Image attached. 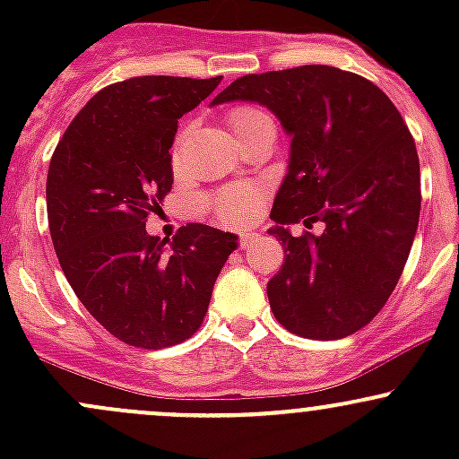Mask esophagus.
<instances>
[{
	"label": "esophagus",
	"mask_w": 459,
	"mask_h": 459,
	"mask_svg": "<svg viewBox=\"0 0 459 459\" xmlns=\"http://www.w3.org/2000/svg\"><path fill=\"white\" fill-rule=\"evenodd\" d=\"M255 239H257V233H244V235H239V247L248 248L253 242H255Z\"/></svg>",
	"instance_id": "34e87169"
}]
</instances>
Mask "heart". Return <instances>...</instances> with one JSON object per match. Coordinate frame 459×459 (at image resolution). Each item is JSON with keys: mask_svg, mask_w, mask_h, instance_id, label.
<instances>
[{"mask_svg": "<svg viewBox=\"0 0 459 459\" xmlns=\"http://www.w3.org/2000/svg\"><path fill=\"white\" fill-rule=\"evenodd\" d=\"M229 124L238 137L247 135L253 128L264 126V124H273V119L264 113L262 108L255 106H238L229 113ZM259 202H262V193L255 186H235L229 191L220 193L212 200L217 217L229 226H242L251 221L257 215Z\"/></svg>", "mask_w": 459, "mask_h": 459, "instance_id": "obj_1", "label": "heart"}]
</instances>
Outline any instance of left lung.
I'll return each mask as SVG.
<instances>
[{
	"label": "left lung",
	"mask_w": 459,
	"mask_h": 459,
	"mask_svg": "<svg viewBox=\"0 0 459 459\" xmlns=\"http://www.w3.org/2000/svg\"><path fill=\"white\" fill-rule=\"evenodd\" d=\"M253 101L290 137L271 220L286 259L268 281L273 316L308 340L367 326L395 289L420 221V160L393 101L373 82L335 66L247 75L211 106ZM322 221L319 236L293 223Z\"/></svg>",
	"instance_id": "1"
}]
</instances>
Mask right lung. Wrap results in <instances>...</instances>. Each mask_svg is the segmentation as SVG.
Returning <instances> with one entry per match:
<instances>
[{
	"instance_id": "obj_1",
	"label": "right lung",
	"mask_w": 459,
	"mask_h": 459,
	"mask_svg": "<svg viewBox=\"0 0 459 459\" xmlns=\"http://www.w3.org/2000/svg\"><path fill=\"white\" fill-rule=\"evenodd\" d=\"M221 77L146 75L101 88L53 152L46 179L59 266L101 326L131 346L164 349L191 337L238 235L186 224L173 242L146 233L170 191L178 119Z\"/></svg>"
}]
</instances>
